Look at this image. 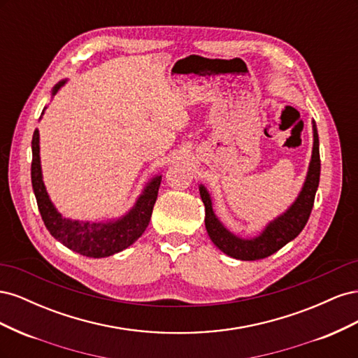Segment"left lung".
<instances>
[{"mask_svg":"<svg viewBox=\"0 0 358 358\" xmlns=\"http://www.w3.org/2000/svg\"><path fill=\"white\" fill-rule=\"evenodd\" d=\"M312 134L313 145L309 167L306 171L305 182H303L301 189L299 191L296 200L288 206V209L285 212L278 215L276 218L267 222L264 225V229L257 236L242 237L227 229L213 210V203L208 188H206L203 183H200L199 191L206 209V231H208L213 245L221 249L224 254L230 255L236 259H242V262L262 259L275 254L288 242L294 241L300 234V231L305 229V225L309 220V215L312 212L313 200H315L321 171L320 140L317 125L313 121Z\"/></svg>","mask_w":358,"mask_h":358,"instance_id":"obj_1","label":"left lung"}]
</instances>
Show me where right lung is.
Here are the masks:
<instances>
[{
    "instance_id": "right-lung-1",
    "label": "right lung",
    "mask_w": 358,
    "mask_h": 358,
    "mask_svg": "<svg viewBox=\"0 0 358 358\" xmlns=\"http://www.w3.org/2000/svg\"><path fill=\"white\" fill-rule=\"evenodd\" d=\"M69 79L58 82L52 90V99ZM48 106L43 109L45 115ZM32 162H31V182L37 206L46 229L58 242L67 246L71 251L91 258H104L124 251L131 246L142 236L149 225L154 204L157 201L161 175L150 178L142 192L138 194L134 204L124 215L112 220L80 221L64 216L57 206L52 203L45 180H43L41 159H40V133L36 128L31 142Z\"/></svg>"
}]
</instances>
